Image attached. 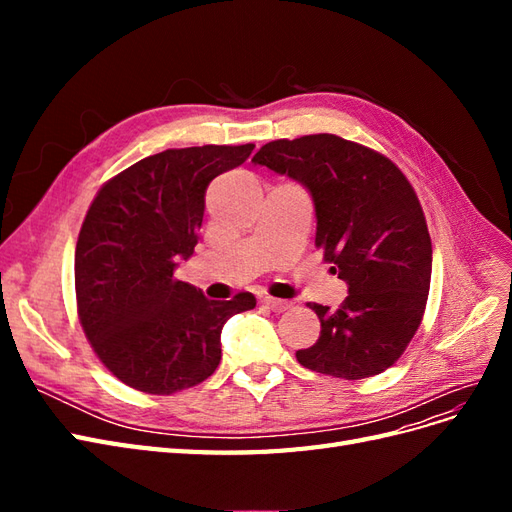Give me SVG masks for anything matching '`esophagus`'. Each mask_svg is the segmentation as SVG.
Here are the masks:
<instances>
[{
	"instance_id": "esophagus-1",
	"label": "esophagus",
	"mask_w": 512,
	"mask_h": 512,
	"mask_svg": "<svg viewBox=\"0 0 512 512\" xmlns=\"http://www.w3.org/2000/svg\"><path fill=\"white\" fill-rule=\"evenodd\" d=\"M262 303H265L273 312H286V309L292 307L290 301H282V299H273V297H262Z\"/></svg>"
}]
</instances>
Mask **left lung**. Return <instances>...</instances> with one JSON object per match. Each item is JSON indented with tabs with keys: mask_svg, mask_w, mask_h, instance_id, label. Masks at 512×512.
Segmentation results:
<instances>
[{
	"mask_svg": "<svg viewBox=\"0 0 512 512\" xmlns=\"http://www.w3.org/2000/svg\"><path fill=\"white\" fill-rule=\"evenodd\" d=\"M252 162L309 192L316 247L348 284L337 312L307 303L320 337L297 361L344 380L382 374L421 324L431 282V237L410 181L382 153L335 134L267 143Z\"/></svg>",
	"mask_w": 512,
	"mask_h": 512,
	"instance_id": "8db88e82",
	"label": "left lung"
}]
</instances>
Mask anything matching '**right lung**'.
Segmentation results:
<instances>
[{
    "label": "right lung",
    "instance_id": "obj_1",
    "mask_svg": "<svg viewBox=\"0 0 512 512\" xmlns=\"http://www.w3.org/2000/svg\"><path fill=\"white\" fill-rule=\"evenodd\" d=\"M252 151L166 149L104 183L85 215L74 252L79 318L100 361L136 391L170 395L207 380L226 320L256 307L252 292L209 301L173 275L194 254L207 185Z\"/></svg>",
    "mask_w": 512,
    "mask_h": 512
}]
</instances>
